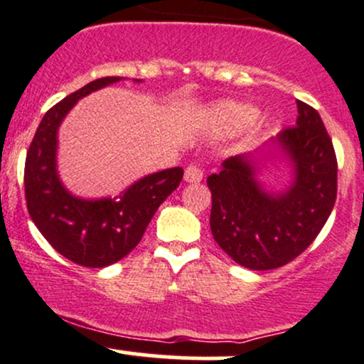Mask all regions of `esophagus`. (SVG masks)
I'll use <instances>...</instances> for the list:
<instances>
[{
    "instance_id": "obj_1",
    "label": "esophagus",
    "mask_w": 364,
    "mask_h": 364,
    "mask_svg": "<svg viewBox=\"0 0 364 364\" xmlns=\"http://www.w3.org/2000/svg\"><path fill=\"white\" fill-rule=\"evenodd\" d=\"M203 179V169L200 166L190 164L185 169V181L188 183H200Z\"/></svg>"
}]
</instances>
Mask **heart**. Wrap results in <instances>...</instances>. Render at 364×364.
I'll list each match as a JSON object with an SVG mask.
<instances>
[{
	"label": "heart",
	"instance_id": "obj_1",
	"mask_svg": "<svg viewBox=\"0 0 364 364\" xmlns=\"http://www.w3.org/2000/svg\"><path fill=\"white\" fill-rule=\"evenodd\" d=\"M257 118V109L250 104L225 101L212 107V121L225 132H237L252 124Z\"/></svg>",
	"mask_w": 364,
	"mask_h": 364
}]
</instances>
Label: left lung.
<instances>
[{
    "mask_svg": "<svg viewBox=\"0 0 364 364\" xmlns=\"http://www.w3.org/2000/svg\"><path fill=\"white\" fill-rule=\"evenodd\" d=\"M296 104V124L272 140L292 166L294 178L287 190H267L250 156L225 159L219 173L207 178L212 236L246 269L270 270L294 260L318 236L336 203L332 140L316 109Z\"/></svg>",
    "mask_w": 364,
    "mask_h": 364,
    "instance_id": "8db88e82",
    "label": "left lung"
}]
</instances>
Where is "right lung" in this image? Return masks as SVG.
I'll return each instance as SVG.
<instances>
[{
  "mask_svg": "<svg viewBox=\"0 0 364 364\" xmlns=\"http://www.w3.org/2000/svg\"><path fill=\"white\" fill-rule=\"evenodd\" d=\"M119 80L97 78L53 106L41 121L25 159V200L37 229L58 253L90 269L127 257L140 243L159 205L183 179L181 168L164 169L139 179L112 198L99 200L78 198L63 186L56 169L61 121L78 99Z\"/></svg>",
  "mask_w": 364,
  "mask_h": 364,
  "instance_id": "right-lung-1",
  "label": "right lung"
}]
</instances>
